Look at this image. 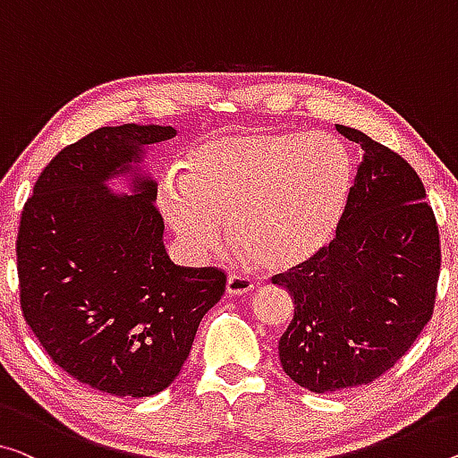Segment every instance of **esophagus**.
Listing matches in <instances>:
<instances>
[{
  "mask_svg": "<svg viewBox=\"0 0 458 458\" xmlns=\"http://www.w3.org/2000/svg\"><path fill=\"white\" fill-rule=\"evenodd\" d=\"M253 291V280L248 276H242V274H231L227 278V294L231 297H242V294H248Z\"/></svg>",
  "mask_w": 458,
  "mask_h": 458,
  "instance_id": "obj_1",
  "label": "esophagus"
}]
</instances>
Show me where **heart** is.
Returning a JSON list of instances; mask_svg holds the SVG:
<instances>
[{"mask_svg": "<svg viewBox=\"0 0 458 458\" xmlns=\"http://www.w3.org/2000/svg\"><path fill=\"white\" fill-rule=\"evenodd\" d=\"M159 180L157 207L188 258L235 243L270 270L293 268L329 242L346 207L352 157L326 132L251 131L190 147Z\"/></svg>", "mask_w": 458, "mask_h": 458, "instance_id": "b5f03b06", "label": "heart"}]
</instances>
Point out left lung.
Instances as JSON below:
<instances>
[{"instance_id": "obj_1", "label": "left lung", "mask_w": 458, "mask_h": 458, "mask_svg": "<svg viewBox=\"0 0 458 458\" xmlns=\"http://www.w3.org/2000/svg\"><path fill=\"white\" fill-rule=\"evenodd\" d=\"M335 129L362 147L335 237L272 276L294 301L280 364L313 393L367 385L389 370L430 321L440 274L438 225L416 170L362 131Z\"/></svg>"}]
</instances>
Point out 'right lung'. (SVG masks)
<instances>
[{
    "mask_svg": "<svg viewBox=\"0 0 458 458\" xmlns=\"http://www.w3.org/2000/svg\"><path fill=\"white\" fill-rule=\"evenodd\" d=\"M174 126H102L51 159L20 219V305L55 364L116 397L170 386L200 319L225 293L219 268L175 266L164 245L145 147ZM131 178L132 195L107 182Z\"/></svg>",
    "mask_w": 458,
    "mask_h": 458,
    "instance_id": "right-lung-1",
    "label": "right lung"
}]
</instances>
